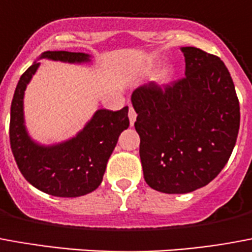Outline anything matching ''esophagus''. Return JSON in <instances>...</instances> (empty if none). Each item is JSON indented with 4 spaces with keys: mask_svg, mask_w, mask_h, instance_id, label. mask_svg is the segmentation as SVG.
Masks as SVG:
<instances>
[{
    "mask_svg": "<svg viewBox=\"0 0 252 252\" xmlns=\"http://www.w3.org/2000/svg\"><path fill=\"white\" fill-rule=\"evenodd\" d=\"M128 117H129V123H131V126H133L136 121V117H137V115H136L135 109H133V107H131L129 105V112H128Z\"/></svg>",
    "mask_w": 252,
    "mask_h": 252,
    "instance_id": "obj_1",
    "label": "esophagus"
}]
</instances>
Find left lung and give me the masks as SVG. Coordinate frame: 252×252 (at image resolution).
Segmentation results:
<instances>
[{
	"label": "left lung",
	"instance_id": "8db88e82",
	"mask_svg": "<svg viewBox=\"0 0 252 252\" xmlns=\"http://www.w3.org/2000/svg\"><path fill=\"white\" fill-rule=\"evenodd\" d=\"M186 76L144 84L132 93L147 184L187 193L224 168L239 132L240 108L228 69L218 56L184 46Z\"/></svg>",
	"mask_w": 252,
	"mask_h": 252
}]
</instances>
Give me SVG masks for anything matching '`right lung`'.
<instances>
[{
  "instance_id": "obj_1",
  "label": "right lung",
  "mask_w": 252,
  "mask_h": 252,
  "mask_svg": "<svg viewBox=\"0 0 252 252\" xmlns=\"http://www.w3.org/2000/svg\"><path fill=\"white\" fill-rule=\"evenodd\" d=\"M41 59L87 63L89 55L48 50ZM38 65L34 63L24 72L13 96L9 126L13 156L22 176L37 189L52 196H83L101 184L119 136L129 126L128 107L116 112L98 109L83 131L65 143L50 147L36 144L24 126V92Z\"/></svg>"
}]
</instances>
